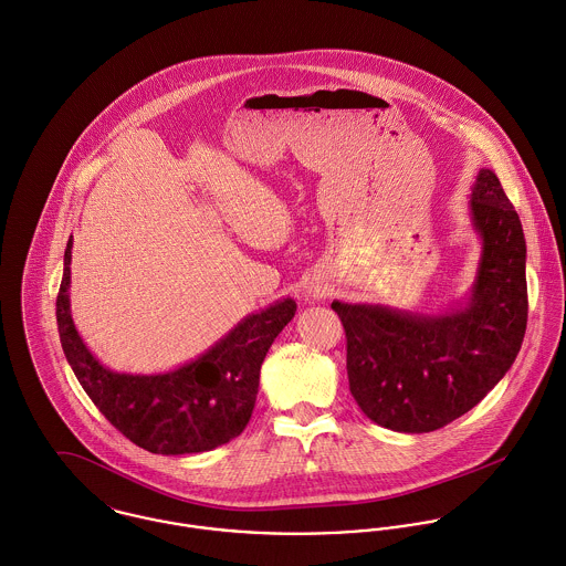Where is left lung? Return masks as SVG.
<instances>
[{
    "instance_id": "left-lung-1",
    "label": "left lung",
    "mask_w": 566,
    "mask_h": 566,
    "mask_svg": "<svg viewBox=\"0 0 566 566\" xmlns=\"http://www.w3.org/2000/svg\"><path fill=\"white\" fill-rule=\"evenodd\" d=\"M481 260L465 306L420 315L333 302L347 339L349 391L376 424L429 433L468 413L512 367L527 328L525 235L499 177L481 168L470 199Z\"/></svg>"
}]
</instances>
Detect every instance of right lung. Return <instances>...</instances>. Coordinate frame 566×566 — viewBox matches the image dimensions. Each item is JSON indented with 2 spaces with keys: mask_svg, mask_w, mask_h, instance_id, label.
<instances>
[{
  "mask_svg": "<svg viewBox=\"0 0 566 566\" xmlns=\"http://www.w3.org/2000/svg\"><path fill=\"white\" fill-rule=\"evenodd\" d=\"M72 238L56 297L59 337L78 382L115 429L144 451H212L238 438L255 407L260 367L271 343L295 317L286 297L244 317L197 360L166 374H117L78 337L70 313Z\"/></svg>",
  "mask_w": 566,
  "mask_h": 566,
  "instance_id": "add662e5",
  "label": "right lung"
}]
</instances>
